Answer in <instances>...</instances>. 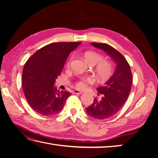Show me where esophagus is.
I'll list each match as a JSON object with an SVG mask.
<instances>
[{"mask_svg": "<svg viewBox=\"0 0 158 158\" xmlns=\"http://www.w3.org/2000/svg\"><path fill=\"white\" fill-rule=\"evenodd\" d=\"M73 94H82L83 92H82V91H80V90L75 89V90H73Z\"/></svg>", "mask_w": 158, "mask_h": 158, "instance_id": "esophagus-1", "label": "esophagus"}]
</instances>
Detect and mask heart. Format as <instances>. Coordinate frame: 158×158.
Returning a JSON list of instances; mask_svg holds the SVG:
<instances>
[{
    "mask_svg": "<svg viewBox=\"0 0 158 158\" xmlns=\"http://www.w3.org/2000/svg\"><path fill=\"white\" fill-rule=\"evenodd\" d=\"M84 58L86 63L89 65H98L96 68V73L98 78L101 80L108 78L112 73V66L107 61H102L103 57L98 52L94 51H87L84 53ZM70 64V62L69 64ZM93 79L86 78L81 80L76 83V86L78 88H83L85 87L87 82H92Z\"/></svg>",
    "mask_w": 158,
    "mask_h": 158,
    "instance_id": "1",
    "label": "heart"
}]
</instances>
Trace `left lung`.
I'll list each match as a JSON object with an SVG mask.
<instances>
[{
    "instance_id": "8db88e82",
    "label": "left lung",
    "mask_w": 158,
    "mask_h": 158,
    "mask_svg": "<svg viewBox=\"0 0 158 158\" xmlns=\"http://www.w3.org/2000/svg\"><path fill=\"white\" fill-rule=\"evenodd\" d=\"M103 50L116 64L115 70L104 85L97 88L99 98L86 109L88 115L97 119H105L115 114L121 109L130 94L132 76L130 65L126 59L113 47L106 44L91 43Z\"/></svg>"
}]
</instances>
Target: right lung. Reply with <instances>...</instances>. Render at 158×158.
I'll return each instance as SVG.
<instances>
[{"mask_svg": "<svg viewBox=\"0 0 158 158\" xmlns=\"http://www.w3.org/2000/svg\"><path fill=\"white\" fill-rule=\"evenodd\" d=\"M81 42L51 44L37 51L26 63L22 72V88L30 107L41 115L59 113L71 95L55 85L70 52Z\"/></svg>", "mask_w": 158, "mask_h": 158, "instance_id": "add662e5", "label": "right lung"}]
</instances>
